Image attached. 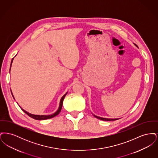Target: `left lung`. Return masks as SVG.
I'll list each match as a JSON object with an SVG mask.
<instances>
[{"label":"left lung","mask_w":158,"mask_h":158,"mask_svg":"<svg viewBox=\"0 0 158 158\" xmlns=\"http://www.w3.org/2000/svg\"><path fill=\"white\" fill-rule=\"evenodd\" d=\"M135 46H137V45L135 44ZM94 115V116L95 117H96L97 118H98V119H99V120H103V121H114V120H118V119H120V118H102V117H98V116H97V115H94V114H93Z\"/></svg>","instance_id":"8db88e82"}]
</instances>
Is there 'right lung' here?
Returning a JSON list of instances; mask_svg holds the SVG:
<instances>
[{
	"label": "right lung",
	"instance_id": "add662e5",
	"mask_svg": "<svg viewBox=\"0 0 158 158\" xmlns=\"http://www.w3.org/2000/svg\"><path fill=\"white\" fill-rule=\"evenodd\" d=\"M13 60H14V58L12 59V61H11L10 66V70L11 65H12ZM11 93H12V96H13V98H14V99H15V98H14V95H13V94H12V91H11ZM67 94H68V92H66V93L61 97V99H60V104H59V106L58 110H57L55 113L53 114H50V115H35V114H31V113L26 111L25 110H24L23 109L21 106H20V108L22 109V110H23L24 113H26L28 116H30V117L34 118V119H35V120H44L50 119V118H53V117H56L57 115H58V114L60 113V111H61V108H62V105H63V102L64 98L66 97V95H67Z\"/></svg>",
	"mask_w": 158,
	"mask_h": 158
}]
</instances>
